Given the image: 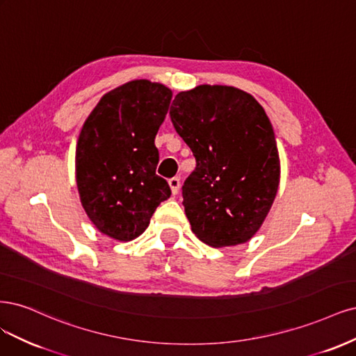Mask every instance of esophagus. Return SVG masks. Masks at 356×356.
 <instances>
[{"mask_svg": "<svg viewBox=\"0 0 356 356\" xmlns=\"http://www.w3.org/2000/svg\"><path fill=\"white\" fill-rule=\"evenodd\" d=\"M168 185H170V189H171V192H173V195H177L179 189H180V179L179 177L170 179L168 180Z\"/></svg>", "mask_w": 356, "mask_h": 356, "instance_id": "1", "label": "esophagus"}]
</instances>
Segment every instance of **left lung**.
Returning <instances> with one entry per match:
<instances>
[{
    "label": "left lung",
    "mask_w": 356,
    "mask_h": 356,
    "mask_svg": "<svg viewBox=\"0 0 356 356\" xmlns=\"http://www.w3.org/2000/svg\"><path fill=\"white\" fill-rule=\"evenodd\" d=\"M177 134L197 167L181 186L192 232L211 247L256 235L280 185V155L260 103L229 86L180 91L170 108Z\"/></svg>",
    "instance_id": "1"
}]
</instances>
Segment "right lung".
Segmentation results:
<instances>
[{
    "mask_svg": "<svg viewBox=\"0 0 356 356\" xmlns=\"http://www.w3.org/2000/svg\"><path fill=\"white\" fill-rule=\"evenodd\" d=\"M171 96L170 88L147 79L125 83L100 99L79 133V200L99 231L117 241L143 234L158 205L171 195L167 180L155 173V136Z\"/></svg>",
    "mask_w": 356,
    "mask_h": 356,
    "instance_id": "1",
    "label": "right lung"
}]
</instances>
